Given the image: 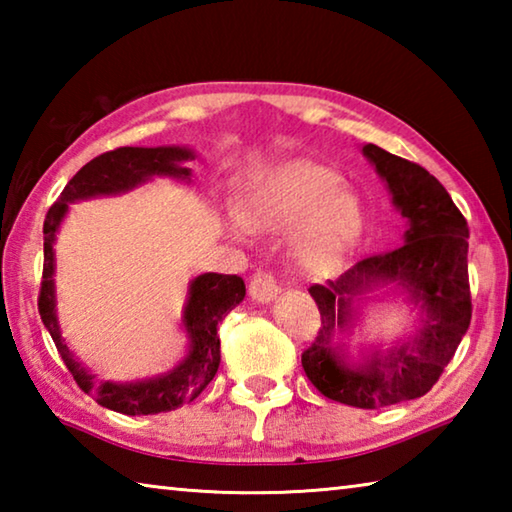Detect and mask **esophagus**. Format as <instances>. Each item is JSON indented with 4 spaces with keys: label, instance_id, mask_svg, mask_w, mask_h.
<instances>
[{
    "label": "esophagus",
    "instance_id": "esophagus-1",
    "mask_svg": "<svg viewBox=\"0 0 512 512\" xmlns=\"http://www.w3.org/2000/svg\"><path fill=\"white\" fill-rule=\"evenodd\" d=\"M250 298L255 302H271L280 293V284H277L275 277L268 271H257L250 280Z\"/></svg>",
    "mask_w": 512,
    "mask_h": 512
}]
</instances>
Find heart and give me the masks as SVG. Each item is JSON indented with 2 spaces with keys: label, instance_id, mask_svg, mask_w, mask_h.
<instances>
[{
  "label": "heart",
  "instance_id": "1",
  "mask_svg": "<svg viewBox=\"0 0 512 512\" xmlns=\"http://www.w3.org/2000/svg\"><path fill=\"white\" fill-rule=\"evenodd\" d=\"M363 203L341 173L311 162H291L266 171L248 189L241 212L223 221L225 235L246 241L250 230L266 235L298 230L296 255L314 268L334 266L357 244Z\"/></svg>",
  "mask_w": 512,
  "mask_h": 512
}]
</instances>
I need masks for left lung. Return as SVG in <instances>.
<instances>
[{"label":"left lung","instance_id":"8db88e82","mask_svg":"<svg viewBox=\"0 0 512 512\" xmlns=\"http://www.w3.org/2000/svg\"><path fill=\"white\" fill-rule=\"evenodd\" d=\"M361 151L406 219L404 244L361 259L336 280L309 289L320 311V329L302 352V368L329 400L381 409L429 393L470 327V230L452 196L427 169L375 144ZM379 288L402 292L419 311L416 332L391 349H360V359L352 360L342 336L353 331L362 298Z\"/></svg>","mask_w":512,"mask_h":512}]
</instances>
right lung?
I'll use <instances>...</instances> for the list:
<instances>
[{
    "mask_svg": "<svg viewBox=\"0 0 512 512\" xmlns=\"http://www.w3.org/2000/svg\"><path fill=\"white\" fill-rule=\"evenodd\" d=\"M196 155L189 146H121L90 160L65 185L58 201L49 207L45 219V268L38 298L40 318L54 339L67 370L72 372L83 393L92 395L101 406L124 415H155L178 409L196 400L214 379L221 363L219 323L246 296V284L237 275L203 273L189 282L183 309V332L187 334V354L162 375L137 381H97L81 366L60 334L56 314V235L69 205L97 196H117L149 183L153 178H173L192 183V169L185 164Z\"/></svg>",
    "mask_w": 512,
    "mask_h": 512,
    "instance_id": "right-lung-1",
    "label": "right lung"
}]
</instances>
